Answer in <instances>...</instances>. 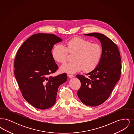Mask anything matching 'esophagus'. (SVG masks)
Segmentation results:
<instances>
[{
  "label": "esophagus",
  "instance_id": "34e87169",
  "mask_svg": "<svg viewBox=\"0 0 134 134\" xmlns=\"http://www.w3.org/2000/svg\"><path fill=\"white\" fill-rule=\"evenodd\" d=\"M68 76L69 78H73L74 77L73 75H71V74H69V75H68Z\"/></svg>",
  "mask_w": 134,
  "mask_h": 134
}]
</instances>
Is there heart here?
Wrapping results in <instances>:
<instances>
[{"instance_id":"obj_1","label":"heart","mask_w":134,"mask_h":134,"mask_svg":"<svg viewBox=\"0 0 134 134\" xmlns=\"http://www.w3.org/2000/svg\"><path fill=\"white\" fill-rule=\"evenodd\" d=\"M55 46L52 50V56L59 63H65L67 60L68 52L74 54L73 62L63 65L61 70L63 72L74 73L83 69L85 72L93 70L99 63L102 54L101 45L91 43L85 39L75 37L71 39L65 45Z\"/></svg>"}]
</instances>
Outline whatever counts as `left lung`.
<instances>
[{
  "mask_svg": "<svg viewBox=\"0 0 134 134\" xmlns=\"http://www.w3.org/2000/svg\"><path fill=\"white\" fill-rule=\"evenodd\" d=\"M84 35L94 37L99 40L102 56L97 66L86 74V76H76L81 82V87L77 93L84 104L96 107L108 98L120 78L121 56L116 45L104 35L93 32Z\"/></svg>",
  "mask_w": 134,
  "mask_h": 134,
  "instance_id": "1",
  "label": "left lung"
}]
</instances>
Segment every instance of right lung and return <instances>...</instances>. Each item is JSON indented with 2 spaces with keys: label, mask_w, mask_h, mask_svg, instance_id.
Returning <instances> with one entry per match:
<instances>
[{
  "label": "right lung",
  "mask_w": 134,
  "mask_h": 134,
  "mask_svg": "<svg viewBox=\"0 0 134 134\" xmlns=\"http://www.w3.org/2000/svg\"><path fill=\"white\" fill-rule=\"evenodd\" d=\"M62 41L54 34L38 33L27 38L16 53L15 77L25 100L36 108L54 105L59 86L67 80L66 73L50 76L58 69L51 51Z\"/></svg>",
  "instance_id": "add662e5"
}]
</instances>
